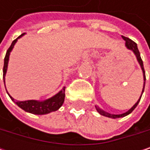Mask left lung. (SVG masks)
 Listing matches in <instances>:
<instances>
[{"label": "left lung", "mask_w": 150, "mask_h": 150, "mask_svg": "<svg viewBox=\"0 0 150 150\" xmlns=\"http://www.w3.org/2000/svg\"><path fill=\"white\" fill-rule=\"evenodd\" d=\"M122 39L125 41V46H126V47L128 48V49H129V50H131L133 53H134V54L135 55V57H136V60H137V62H138V63H139V65H140V67H141V69H142V75H143V88H142V95H141V96H140V98L138 99V101L136 102L135 103V105L130 108V109H129L127 112H125V113H122V114H119V115H114V114H110V113H108V112H106L104 111L103 109H102L101 108H99L97 105H96V110H97V112L100 114V115H103V116H106V117H108V118H113V119H116V118H121V117H124V116H126V115H129L134 109H135V108H136V106L138 105L139 103V102H140V100H141V97H142V93H143V91H144V87H145V81H146V76H145V71H144V68H143V62H142V58H141V55H140V52H139V50H138V47H137V45H136V43L134 42L132 40H130L129 38H127V37H125V36H122Z\"/></svg>", "instance_id": "obj_1"}]
</instances>
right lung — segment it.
I'll return each instance as SVG.
<instances>
[{
    "label": "right lung",
    "mask_w": 150,
    "mask_h": 150,
    "mask_svg": "<svg viewBox=\"0 0 150 150\" xmlns=\"http://www.w3.org/2000/svg\"><path fill=\"white\" fill-rule=\"evenodd\" d=\"M25 34H22L18 38H16L15 41L12 42V44L9 47V48L8 49V51L6 53V56L4 58V67H3V81H4V84H5V76H6V74H7V70H8V65L10 53L13 50V48L15 47V43L17 42L18 39L21 38ZM5 88H6V85H5ZM7 93H8V90H7ZM8 96H9L11 100L15 103V104L17 105L18 107H20L21 109H23L24 111L28 112V113H31V114H34V115H47L48 113L58 110L62 106L63 103H64V99H65V87H63L57 94H55L52 97L43 100V101L28 100V101L21 102V101H15L9 94H8Z\"/></svg>",
    "instance_id": "right-lung-1"
}]
</instances>
